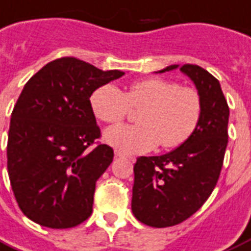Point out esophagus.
I'll return each mask as SVG.
<instances>
[{
	"label": "esophagus",
	"instance_id": "1",
	"mask_svg": "<svg viewBox=\"0 0 251 251\" xmlns=\"http://www.w3.org/2000/svg\"><path fill=\"white\" fill-rule=\"evenodd\" d=\"M115 157H116V159H119V157H128V156H126L124 153H122L120 151H115ZM128 159L131 160V161H135V159H133V157H128Z\"/></svg>",
	"mask_w": 251,
	"mask_h": 251
}]
</instances>
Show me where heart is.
<instances>
[{
  "label": "heart",
  "mask_w": 251,
  "mask_h": 251,
  "mask_svg": "<svg viewBox=\"0 0 251 251\" xmlns=\"http://www.w3.org/2000/svg\"><path fill=\"white\" fill-rule=\"evenodd\" d=\"M91 107L104 123H119L131 107L141 110L139 126H116L104 141L123 153H144L161 144L165 150L182 146L199 127L202 99L197 90L163 78L135 82L124 94L115 84H103L91 95Z\"/></svg>",
  "instance_id": "b5f03b06"
}]
</instances>
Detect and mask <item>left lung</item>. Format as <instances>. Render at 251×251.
I'll return each instance as SVG.
<instances>
[{"mask_svg":"<svg viewBox=\"0 0 251 251\" xmlns=\"http://www.w3.org/2000/svg\"><path fill=\"white\" fill-rule=\"evenodd\" d=\"M178 69L171 65L157 73ZM180 71L193 82L202 99L195 133L161 156H141L133 167L132 213L152 227H168L195 214L217 184L226 146L229 107L217 79L197 65Z\"/></svg>","mask_w":251,"mask_h":251,"instance_id":"obj_1","label":"left lung"}]
</instances>
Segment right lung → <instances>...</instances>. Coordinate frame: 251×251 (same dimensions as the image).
I'll list each match as a JSON object with an SVG mask.
<instances>
[{
    "mask_svg": "<svg viewBox=\"0 0 251 251\" xmlns=\"http://www.w3.org/2000/svg\"><path fill=\"white\" fill-rule=\"evenodd\" d=\"M73 56L47 63L26 83L11 112L7 172L26 217L51 229L82 224L92 213L95 184L114 159L100 137L92 92L123 76Z\"/></svg>",
    "mask_w": 251,
    "mask_h": 251,
    "instance_id": "right-lung-1",
    "label": "right lung"
}]
</instances>
